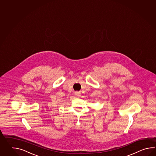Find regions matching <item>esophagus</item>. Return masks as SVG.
I'll list each match as a JSON object with an SVG mask.
<instances>
[{"label": "esophagus", "mask_w": 156, "mask_h": 156, "mask_svg": "<svg viewBox=\"0 0 156 156\" xmlns=\"http://www.w3.org/2000/svg\"><path fill=\"white\" fill-rule=\"evenodd\" d=\"M75 95L77 96H80V95H81L80 93V92H77V91L75 92Z\"/></svg>", "instance_id": "obj_1"}]
</instances>
